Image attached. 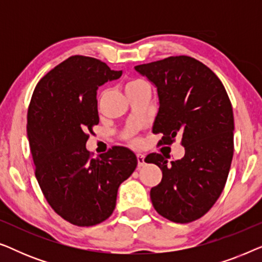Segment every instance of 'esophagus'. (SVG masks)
Masks as SVG:
<instances>
[{"instance_id":"esophagus-1","label":"esophagus","mask_w":262,"mask_h":262,"mask_svg":"<svg viewBox=\"0 0 262 262\" xmlns=\"http://www.w3.org/2000/svg\"><path fill=\"white\" fill-rule=\"evenodd\" d=\"M137 162L138 167H143L145 164V156L142 155V154H137Z\"/></svg>"}]
</instances>
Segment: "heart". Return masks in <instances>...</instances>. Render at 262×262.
I'll return each instance as SVG.
<instances>
[{
  "label": "heart",
  "mask_w": 262,
  "mask_h": 262,
  "mask_svg": "<svg viewBox=\"0 0 262 262\" xmlns=\"http://www.w3.org/2000/svg\"><path fill=\"white\" fill-rule=\"evenodd\" d=\"M142 87H148V84H146L143 80H131V81H128L126 84H125V92L128 93L131 91H135V89L142 88Z\"/></svg>",
  "instance_id": "heart-1"
}]
</instances>
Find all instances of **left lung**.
Returning <instances> with one entry per match:
<instances>
[{
	"mask_svg": "<svg viewBox=\"0 0 262 262\" xmlns=\"http://www.w3.org/2000/svg\"><path fill=\"white\" fill-rule=\"evenodd\" d=\"M135 70L151 82L159 96L152 132L163 134L161 144L179 136L185 146L181 160L146 156V163L162 170L150 199L161 216L189 223L213 206L227 182L234 154L231 102L213 71L192 57H168Z\"/></svg>",
	"mask_w": 262,
	"mask_h": 262,
	"instance_id": "left-lung-1",
	"label": "left lung"
}]
</instances>
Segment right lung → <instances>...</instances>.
Here are the masks:
<instances>
[{
	"label": "right lung",
	"instance_id": "right-lung-1",
	"mask_svg": "<svg viewBox=\"0 0 262 262\" xmlns=\"http://www.w3.org/2000/svg\"><path fill=\"white\" fill-rule=\"evenodd\" d=\"M121 74L99 59L73 56L39 81L28 107L27 137L38 184L50 206L78 227L112 214L118 188L138 163L124 146L96 160L85 148L87 132L99 124L96 92Z\"/></svg>",
	"mask_w": 262,
	"mask_h": 262
}]
</instances>
